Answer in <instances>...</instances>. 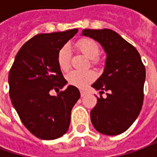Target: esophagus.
I'll use <instances>...</instances> for the list:
<instances>
[{"instance_id": "obj_1", "label": "esophagus", "mask_w": 157, "mask_h": 157, "mask_svg": "<svg viewBox=\"0 0 157 157\" xmlns=\"http://www.w3.org/2000/svg\"><path fill=\"white\" fill-rule=\"evenodd\" d=\"M80 92H81V96H82V97H84V96L87 95V92L84 91V90H81Z\"/></svg>"}]
</instances>
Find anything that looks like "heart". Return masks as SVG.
<instances>
[{"mask_svg": "<svg viewBox=\"0 0 157 157\" xmlns=\"http://www.w3.org/2000/svg\"><path fill=\"white\" fill-rule=\"evenodd\" d=\"M76 47L88 58H90L92 64L99 62L98 54L100 48L96 40L90 38H82L76 42ZM71 51L69 45L65 44L58 51L57 62L62 71H67L70 67ZM96 77L95 73L92 70H73L67 74V80L70 85L78 88H84Z\"/></svg>", "mask_w": 157, "mask_h": 157, "instance_id": "b5f03b06", "label": "heart"}]
</instances>
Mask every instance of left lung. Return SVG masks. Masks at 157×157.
Wrapping results in <instances>:
<instances>
[{"label":"left lung","instance_id":"obj_1","mask_svg":"<svg viewBox=\"0 0 157 157\" xmlns=\"http://www.w3.org/2000/svg\"><path fill=\"white\" fill-rule=\"evenodd\" d=\"M82 35L95 39L104 47L105 71L92 87L107 98H98L90 112V119L99 133L117 135L132 126L140 113L144 94L146 70L136 48L109 29H85Z\"/></svg>","mask_w":157,"mask_h":157}]
</instances>
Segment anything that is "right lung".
Segmentation results:
<instances>
[{"mask_svg":"<svg viewBox=\"0 0 157 157\" xmlns=\"http://www.w3.org/2000/svg\"><path fill=\"white\" fill-rule=\"evenodd\" d=\"M78 30L41 33L18 51L9 74L10 97L24 126L42 140H54L67 133L79 90L67 84L57 62L58 51ZM55 89L58 96H51Z\"/></svg>","mask_w":157,"mask_h":157,"instance_id":"1","label":"right lung"}]
</instances>
